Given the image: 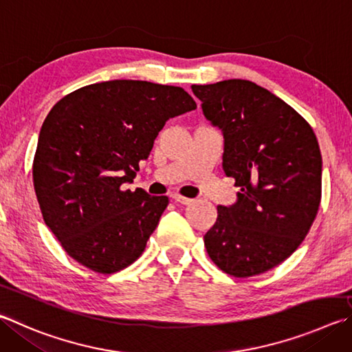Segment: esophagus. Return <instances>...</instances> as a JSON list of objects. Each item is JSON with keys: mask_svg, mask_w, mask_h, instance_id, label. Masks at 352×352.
<instances>
[{"mask_svg": "<svg viewBox=\"0 0 352 352\" xmlns=\"http://www.w3.org/2000/svg\"><path fill=\"white\" fill-rule=\"evenodd\" d=\"M172 200H174L175 203H180V204H189L190 201V198H188V197H182V195H178V194H174L172 195Z\"/></svg>", "mask_w": 352, "mask_h": 352, "instance_id": "esophagus-1", "label": "esophagus"}]
</instances>
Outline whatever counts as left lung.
Wrapping results in <instances>:
<instances>
[{"label": "left lung", "mask_w": 352, "mask_h": 352, "mask_svg": "<svg viewBox=\"0 0 352 352\" xmlns=\"http://www.w3.org/2000/svg\"><path fill=\"white\" fill-rule=\"evenodd\" d=\"M190 89L221 132V168L239 188L234 204L217 208L204 246L229 276H258L289 257L316 219L322 197L316 133L289 104L249 80Z\"/></svg>", "instance_id": "8db88e82"}]
</instances>
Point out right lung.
Here are the masks:
<instances>
[{"instance_id":"add662e5","label":"right lung","mask_w":352,"mask_h":352,"mask_svg":"<svg viewBox=\"0 0 352 352\" xmlns=\"http://www.w3.org/2000/svg\"><path fill=\"white\" fill-rule=\"evenodd\" d=\"M195 107L182 87L112 80L81 87L50 109L38 135L34 186L44 221L70 257L113 274L143 254L169 198L124 184L166 121Z\"/></svg>"}]
</instances>
